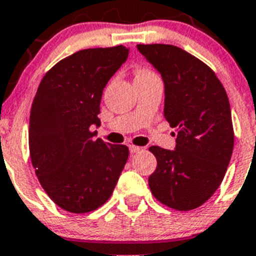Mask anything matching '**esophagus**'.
I'll list each match as a JSON object with an SVG mask.
<instances>
[{"label":"esophagus","mask_w":256,"mask_h":256,"mask_svg":"<svg viewBox=\"0 0 256 256\" xmlns=\"http://www.w3.org/2000/svg\"><path fill=\"white\" fill-rule=\"evenodd\" d=\"M128 150H130V152L135 154V152H139V151H142V147H138V146H128Z\"/></svg>","instance_id":"34e87169"}]
</instances>
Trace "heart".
I'll list each match as a JSON object with an SVG mask.
<instances>
[{
  "label": "heart",
  "mask_w": 256,
  "mask_h": 256,
  "mask_svg": "<svg viewBox=\"0 0 256 256\" xmlns=\"http://www.w3.org/2000/svg\"><path fill=\"white\" fill-rule=\"evenodd\" d=\"M152 72L148 70H136V74H135V78H140V76H147V74H151Z\"/></svg>",
  "instance_id": "b5f03b06"
}]
</instances>
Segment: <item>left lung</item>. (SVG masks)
I'll return each mask as SVG.
<instances>
[{
	"label": "left lung",
	"instance_id": "left-lung-1",
	"mask_svg": "<svg viewBox=\"0 0 256 256\" xmlns=\"http://www.w3.org/2000/svg\"><path fill=\"white\" fill-rule=\"evenodd\" d=\"M136 48L162 74L164 117L178 130L175 150L150 147L158 162L150 189L164 205L192 210L213 196L229 166L234 147L229 98L214 72L182 48Z\"/></svg>",
	"mask_w": 256,
	"mask_h": 256
}]
</instances>
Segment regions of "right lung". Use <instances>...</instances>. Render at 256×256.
Instances as JSON below:
<instances>
[{
    "mask_svg": "<svg viewBox=\"0 0 256 256\" xmlns=\"http://www.w3.org/2000/svg\"><path fill=\"white\" fill-rule=\"evenodd\" d=\"M128 56V48L81 50L42 78L28 128L31 163L50 198L70 213L106 202L128 162V148L93 139L101 124L102 90Z\"/></svg>",
    "mask_w": 256,
    "mask_h": 256,
    "instance_id": "obj_1",
    "label": "right lung"
}]
</instances>
